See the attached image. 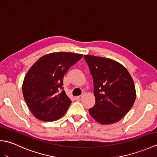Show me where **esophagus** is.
Listing matches in <instances>:
<instances>
[{
	"label": "esophagus",
	"mask_w": 157,
	"mask_h": 157,
	"mask_svg": "<svg viewBox=\"0 0 157 157\" xmlns=\"http://www.w3.org/2000/svg\"><path fill=\"white\" fill-rule=\"evenodd\" d=\"M82 97H83V95L78 96H77V97H75V100L76 101H80V100L82 98Z\"/></svg>",
	"instance_id": "obj_1"
}]
</instances>
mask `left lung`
Returning a JSON list of instances; mask_svg holds the SVG:
<instances>
[{
	"mask_svg": "<svg viewBox=\"0 0 157 157\" xmlns=\"http://www.w3.org/2000/svg\"><path fill=\"white\" fill-rule=\"evenodd\" d=\"M94 82L96 102L90 115L103 125L119 121L134 105V81L124 66L114 60L84 55Z\"/></svg>",
	"mask_w": 157,
	"mask_h": 157,
	"instance_id": "obj_1",
	"label": "left lung"
}]
</instances>
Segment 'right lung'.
<instances>
[{
    "label": "right lung",
    "mask_w": 157,
    "mask_h": 157,
    "mask_svg": "<svg viewBox=\"0 0 157 157\" xmlns=\"http://www.w3.org/2000/svg\"><path fill=\"white\" fill-rule=\"evenodd\" d=\"M81 54L52 52L40 58L23 79V98L36 118L54 121L65 114L71 101L63 88V77L80 60Z\"/></svg>",
    "instance_id": "1"
}]
</instances>
